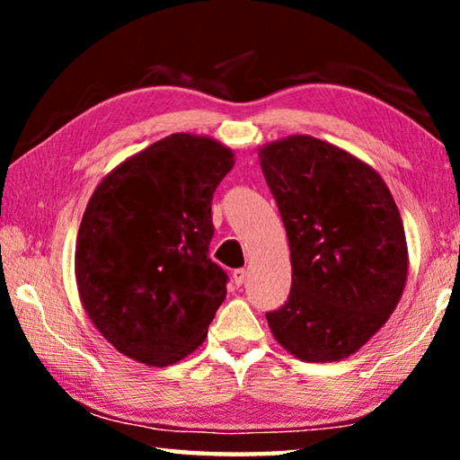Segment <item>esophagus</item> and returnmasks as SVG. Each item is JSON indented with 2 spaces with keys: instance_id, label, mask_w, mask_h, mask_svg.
Returning <instances> with one entry per match:
<instances>
[{
  "instance_id": "obj_1",
  "label": "esophagus",
  "mask_w": 460,
  "mask_h": 460,
  "mask_svg": "<svg viewBox=\"0 0 460 460\" xmlns=\"http://www.w3.org/2000/svg\"><path fill=\"white\" fill-rule=\"evenodd\" d=\"M245 278H247V271L243 268L233 270V282H235V286H243Z\"/></svg>"
}]
</instances>
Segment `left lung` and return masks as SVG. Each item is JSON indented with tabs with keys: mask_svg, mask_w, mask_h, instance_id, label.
Listing matches in <instances>:
<instances>
[{
	"mask_svg": "<svg viewBox=\"0 0 460 460\" xmlns=\"http://www.w3.org/2000/svg\"><path fill=\"white\" fill-rule=\"evenodd\" d=\"M260 164L290 245L288 302L268 313L296 359L331 363L359 351L387 323L408 279L406 231L376 170L313 136L260 147Z\"/></svg>",
	"mask_w": 460,
	"mask_h": 460,
	"instance_id": "left-lung-1",
	"label": "left lung"
}]
</instances>
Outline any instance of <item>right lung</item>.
<instances>
[{
  "instance_id": "add662e5",
  "label": "right lung",
  "mask_w": 460,
  "mask_h": 460,
  "mask_svg": "<svg viewBox=\"0 0 460 460\" xmlns=\"http://www.w3.org/2000/svg\"><path fill=\"white\" fill-rule=\"evenodd\" d=\"M235 154L208 136L172 134L97 184L75 247L91 323L121 355L166 367L202 345L227 296L208 260L215 189Z\"/></svg>"
}]
</instances>
